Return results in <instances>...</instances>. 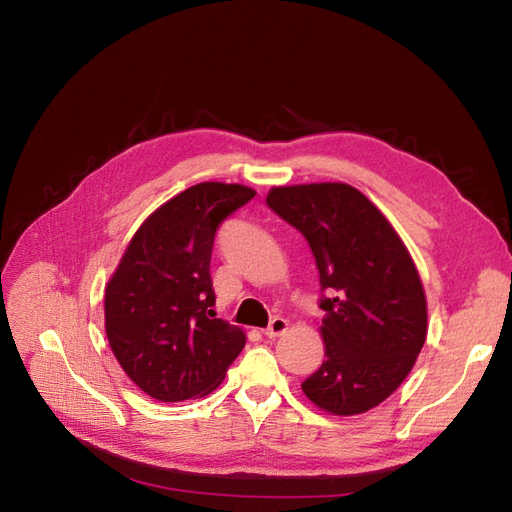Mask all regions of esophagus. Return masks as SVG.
<instances>
[{
  "instance_id": "34e87169",
  "label": "esophagus",
  "mask_w": 512,
  "mask_h": 512,
  "mask_svg": "<svg viewBox=\"0 0 512 512\" xmlns=\"http://www.w3.org/2000/svg\"><path fill=\"white\" fill-rule=\"evenodd\" d=\"M288 331V320L286 318H280V316H275L271 322H269V327L262 331L265 333L267 337H280V335H284Z\"/></svg>"
}]
</instances>
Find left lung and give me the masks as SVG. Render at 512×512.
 <instances>
[{"label": "left lung", "mask_w": 512, "mask_h": 512, "mask_svg": "<svg viewBox=\"0 0 512 512\" xmlns=\"http://www.w3.org/2000/svg\"><path fill=\"white\" fill-rule=\"evenodd\" d=\"M267 205L314 254L324 361L301 389L320 410L363 414L391 397L427 339V299L406 243L348 183L277 185Z\"/></svg>", "instance_id": "1"}]
</instances>
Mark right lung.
Listing matches in <instances>:
<instances>
[{
  "instance_id": "obj_1",
  "label": "right lung",
  "mask_w": 512,
  "mask_h": 512,
  "mask_svg": "<svg viewBox=\"0 0 512 512\" xmlns=\"http://www.w3.org/2000/svg\"><path fill=\"white\" fill-rule=\"evenodd\" d=\"M254 196L256 190L241 183L192 185L138 226L108 280V346L149 397H205L243 350V329L215 318L211 309L209 262L215 230Z\"/></svg>"
}]
</instances>
